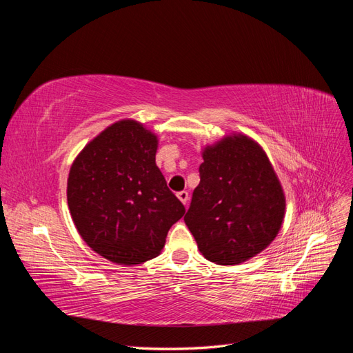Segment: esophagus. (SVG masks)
I'll list each match as a JSON object with an SVG mask.
<instances>
[{
	"mask_svg": "<svg viewBox=\"0 0 353 353\" xmlns=\"http://www.w3.org/2000/svg\"><path fill=\"white\" fill-rule=\"evenodd\" d=\"M178 196V199L184 203V205H187V201H188V193L187 191L184 190V191H179V193L176 194Z\"/></svg>",
	"mask_w": 353,
	"mask_h": 353,
	"instance_id": "obj_1",
	"label": "esophagus"
}]
</instances>
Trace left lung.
I'll list each match as a JSON object with an SVG mask.
<instances>
[{"instance_id":"1","label":"left lung","mask_w":353,"mask_h":353,"mask_svg":"<svg viewBox=\"0 0 353 353\" xmlns=\"http://www.w3.org/2000/svg\"><path fill=\"white\" fill-rule=\"evenodd\" d=\"M200 184L184 221L210 262L237 265L261 253L279 234L285 199L265 152L231 135L203 152Z\"/></svg>"}]
</instances>
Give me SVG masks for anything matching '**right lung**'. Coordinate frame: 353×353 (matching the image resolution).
<instances>
[{"instance_id":"right-lung-1","label":"right lung","mask_w":353,"mask_h":353,"mask_svg":"<svg viewBox=\"0 0 353 353\" xmlns=\"http://www.w3.org/2000/svg\"><path fill=\"white\" fill-rule=\"evenodd\" d=\"M157 137L116 122L85 145L68 179V205L90 248L119 265L150 261L185 208L156 166Z\"/></svg>"}]
</instances>
